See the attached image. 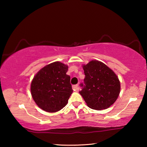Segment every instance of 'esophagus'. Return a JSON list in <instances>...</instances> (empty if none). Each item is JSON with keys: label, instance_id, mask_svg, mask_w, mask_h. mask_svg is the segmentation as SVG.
Masks as SVG:
<instances>
[{"label": "esophagus", "instance_id": "obj_1", "mask_svg": "<svg viewBox=\"0 0 147 147\" xmlns=\"http://www.w3.org/2000/svg\"><path fill=\"white\" fill-rule=\"evenodd\" d=\"M73 89L74 91H78V84L73 86Z\"/></svg>", "mask_w": 147, "mask_h": 147}]
</instances>
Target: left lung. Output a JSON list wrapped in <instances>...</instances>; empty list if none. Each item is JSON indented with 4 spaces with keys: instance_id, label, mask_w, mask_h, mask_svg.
<instances>
[{
    "instance_id": "8db88e82",
    "label": "left lung",
    "mask_w": 147,
    "mask_h": 147,
    "mask_svg": "<svg viewBox=\"0 0 147 147\" xmlns=\"http://www.w3.org/2000/svg\"><path fill=\"white\" fill-rule=\"evenodd\" d=\"M85 74L80 94L89 108L102 110L115 102L120 93V82L115 73L105 64L92 60L83 65Z\"/></svg>"
}]
</instances>
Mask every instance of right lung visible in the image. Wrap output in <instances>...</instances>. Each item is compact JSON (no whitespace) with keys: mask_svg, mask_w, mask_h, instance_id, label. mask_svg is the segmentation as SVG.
Returning a JSON list of instances; mask_svg holds the SVG:
<instances>
[{"mask_svg":"<svg viewBox=\"0 0 147 147\" xmlns=\"http://www.w3.org/2000/svg\"><path fill=\"white\" fill-rule=\"evenodd\" d=\"M68 66L59 61L41 69L31 84L35 102L47 112H56L67 105L73 93L71 77L66 73Z\"/></svg>","mask_w":147,"mask_h":147,"instance_id":"right-lung-1","label":"right lung"}]
</instances>
